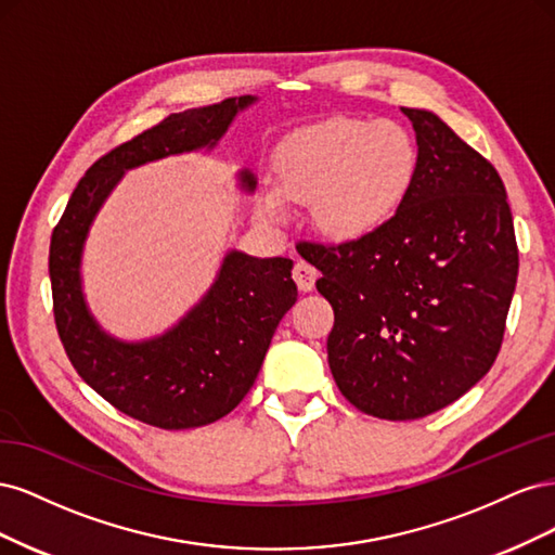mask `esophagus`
Returning <instances> with one entry per match:
<instances>
[{"label":"esophagus","mask_w":555,"mask_h":555,"mask_svg":"<svg viewBox=\"0 0 555 555\" xmlns=\"http://www.w3.org/2000/svg\"><path fill=\"white\" fill-rule=\"evenodd\" d=\"M292 275H294V280H296L300 292H312L314 280H317V268H314V266H310V263H306V261H296Z\"/></svg>","instance_id":"esophagus-1"}]
</instances>
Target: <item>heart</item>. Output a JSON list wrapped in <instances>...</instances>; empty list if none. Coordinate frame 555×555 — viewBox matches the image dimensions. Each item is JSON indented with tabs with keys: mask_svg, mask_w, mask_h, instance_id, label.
<instances>
[{
	"mask_svg": "<svg viewBox=\"0 0 555 555\" xmlns=\"http://www.w3.org/2000/svg\"><path fill=\"white\" fill-rule=\"evenodd\" d=\"M418 166L405 125L371 117H328L292 131L275 153L278 184H266L259 208L280 222L289 201H310L312 224L328 238H363L386 224L408 198Z\"/></svg>",
	"mask_w": 555,
	"mask_h": 555,
	"instance_id": "1",
	"label": "heart"
}]
</instances>
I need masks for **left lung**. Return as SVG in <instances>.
Masks as SVG:
<instances>
[{
    "label": "left lung",
    "instance_id": "left-lung-1",
    "mask_svg": "<svg viewBox=\"0 0 555 555\" xmlns=\"http://www.w3.org/2000/svg\"><path fill=\"white\" fill-rule=\"evenodd\" d=\"M418 166L377 231L338 245L298 243L335 314L328 365L357 410L410 422L438 412L491 371L518 275L502 178L438 115L402 108Z\"/></svg>",
    "mask_w": 555,
    "mask_h": 555
}]
</instances>
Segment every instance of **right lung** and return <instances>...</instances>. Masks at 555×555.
Wrapping results in <instances>:
<instances>
[{"label": "right lung", "instance_id": "add662e5", "mask_svg": "<svg viewBox=\"0 0 555 555\" xmlns=\"http://www.w3.org/2000/svg\"><path fill=\"white\" fill-rule=\"evenodd\" d=\"M255 96L173 113L96 159L80 178L50 238V287L60 340L76 373L115 410L164 430L198 428L229 414L255 384L273 333L294 304V261L231 249L208 294L157 338L122 343L99 328L80 287L90 224L127 169L215 147ZM247 192L255 176L241 171Z\"/></svg>", "mask_w": 555, "mask_h": 555}]
</instances>
